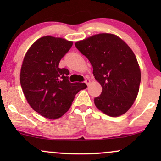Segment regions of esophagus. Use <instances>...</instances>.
Instances as JSON below:
<instances>
[{
  "label": "esophagus",
  "mask_w": 161,
  "mask_h": 161,
  "mask_svg": "<svg viewBox=\"0 0 161 161\" xmlns=\"http://www.w3.org/2000/svg\"><path fill=\"white\" fill-rule=\"evenodd\" d=\"M85 83H86V84H87V85H89V83H90V80H89V79H86V80H85Z\"/></svg>",
  "instance_id": "34e87169"
}]
</instances>
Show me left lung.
<instances>
[{
  "label": "left lung",
  "mask_w": 161,
  "mask_h": 161,
  "mask_svg": "<svg viewBox=\"0 0 161 161\" xmlns=\"http://www.w3.org/2000/svg\"><path fill=\"white\" fill-rule=\"evenodd\" d=\"M89 59L102 93L94 98L99 110L110 116H119L130 108L137 97L141 71L128 45L111 34L94 35L75 44Z\"/></svg>",
  "instance_id": "obj_1"
}]
</instances>
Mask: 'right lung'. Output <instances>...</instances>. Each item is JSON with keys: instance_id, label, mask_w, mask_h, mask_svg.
<instances>
[{"instance_id": "obj_1", "label": "right lung", "mask_w": 161, "mask_h": 161, "mask_svg": "<svg viewBox=\"0 0 161 161\" xmlns=\"http://www.w3.org/2000/svg\"><path fill=\"white\" fill-rule=\"evenodd\" d=\"M72 42L50 36L36 40L26 53L20 71V84L31 107L50 119L63 116L75 96L87 86L70 83L69 70L58 67Z\"/></svg>"}]
</instances>
